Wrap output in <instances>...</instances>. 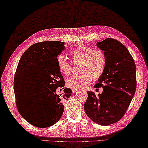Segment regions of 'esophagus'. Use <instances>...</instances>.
<instances>
[{
    "label": "esophagus",
    "mask_w": 148,
    "mask_h": 148,
    "mask_svg": "<svg viewBox=\"0 0 148 148\" xmlns=\"http://www.w3.org/2000/svg\"><path fill=\"white\" fill-rule=\"evenodd\" d=\"M78 90H79L78 89H76V88H72V91L73 93H75L76 92H77Z\"/></svg>",
    "instance_id": "obj_1"
}]
</instances>
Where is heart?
I'll return each instance as SVG.
<instances>
[{"instance_id": "b5f03b06", "label": "heart", "mask_w": 148, "mask_h": 148, "mask_svg": "<svg viewBox=\"0 0 148 148\" xmlns=\"http://www.w3.org/2000/svg\"><path fill=\"white\" fill-rule=\"evenodd\" d=\"M69 55L73 64H79L78 75H73L66 80V85L69 88H78L87 86L93 79H99L104 73L106 59L104 51L85 46L76 45L69 51ZM57 65L59 72L64 76L72 72V65L62 54L57 58Z\"/></svg>"}]
</instances>
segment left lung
Here are the masks:
<instances>
[{
	"label": "left lung",
	"mask_w": 148,
	"mask_h": 148,
	"mask_svg": "<svg viewBox=\"0 0 148 148\" xmlns=\"http://www.w3.org/2000/svg\"><path fill=\"white\" fill-rule=\"evenodd\" d=\"M97 46L104 51L106 64L95 88H103L96 97L88 92L84 108L94 123L108 125L119 121L128 109L136 87V65L129 50L118 40L107 38Z\"/></svg>",
	"instance_id": "obj_1"
}]
</instances>
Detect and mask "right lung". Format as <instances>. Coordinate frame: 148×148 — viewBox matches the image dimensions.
<instances>
[{"label": "right lung", "instance_id": "right-lung-1", "mask_svg": "<svg viewBox=\"0 0 148 148\" xmlns=\"http://www.w3.org/2000/svg\"><path fill=\"white\" fill-rule=\"evenodd\" d=\"M64 49L63 42L45 41L32 45L23 54L14 74L17 109L28 123L39 128L57 123L63 114L64 101L71 96V89L64 88V79L57 65L58 56ZM61 88L64 89L62 95L57 94V89ZM40 101L49 110L43 117L33 113Z\"/></svg>", "mask_w": 148, "mask_h": 148}]
</instances>
